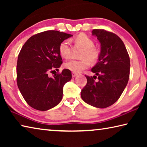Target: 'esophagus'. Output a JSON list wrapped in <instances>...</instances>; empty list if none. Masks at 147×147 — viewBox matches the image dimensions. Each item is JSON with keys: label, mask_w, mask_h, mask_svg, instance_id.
Here are the masks:
<instances>
[{"label": "esophagus", "mask_w": 147, "mask_h": 147, "mask_svg": "<svg viewBox=\"0 0 147 147\" xmlns=\"http://www.w3.org/2000/svg\"><path fill=\"white\" fill-rule=\"evenodd\" d=\"M77 75H78V74H77L76 73H73V77L74 78V77H76Z\"/></svg>", "instance_id": "esophagus-1"}]
</instances>
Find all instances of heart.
I'll list each match as a JSON object with an SVG mask.
<instances>
[{
	"mask_svg": "<svg viewBox=\"0 0 147 147\" xmlns=\"http://www.w3.org/2000/svg\"><path fill=\"white\" fill-rule=\"evenodd\" d=\"M75 41L84 49L82 58L80 60L72 59L65 63V67L73 73H80L82 71L88 68L90 65V60L92 62L97 60L99 56V52L94 47V42L91 38L85 34H80L76 37ZM71 42L69 39H65L59 45V52L61 56L63 58H68L69 57Z\"/></svg>",
	"mask_w": 147,
	"mask_h": 147,
	"instance_id": "heart-1",
	"label": "heart"
}]
</instances>
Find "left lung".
Wrapping results in <instances>:
<instances>
[{
  "label": "left lung",
  "instance_id": "left-lung-1",
  "mask_svg": "<svg viewBox=\"0 0 147 147\" xmlns=\"http://www.w3.org/2000/svg\"><path fill=\"white\" fill-rule=\"evenodd\" d=\"M92 35L100 43L98 61L91 69L96 76H86L88 82L81 91L82 100L95 108H104L117 101L130 76V57L123 41L116 34L94 29ZM98 78V81L94 79Z\"/></svg>",
  "mask_w": 147,
  "mask_h": 147
}]
</instances>
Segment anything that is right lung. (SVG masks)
Masks as SVG:
<instances>
[{
  "label": "right lung",
  "mask_w": 147,
  "mask_h": 147,
  "mask_svg": "<svg viewBox=\"0 0 147 147\" xmlns=\"http://www.w3.org/2000/svg\"><path fill=\"white\" fill-rule=\"evenodd\" d=\"M73 35L49 30L34 35L20 51L17 63V83L25 101L32 108L47 111L55 107L63 97L65 84L70 81L69 69L49 77L62 63L59 45Z\"/></svg>",
  "instance_id": "1"
}]
</instances>
